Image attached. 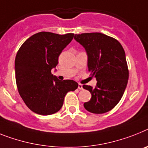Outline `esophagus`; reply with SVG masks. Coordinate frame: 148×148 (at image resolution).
<instances>
[{
    "instance_id": "obj_1",
    "label": "esophagus",
    "mask_w": 148,
    "mask_h": 148,
    "mask_svg": "<svg viewBox=\"0 0 148 148\" xmlns=\"http://www.w3.org/2000/svg\"><path fill=\"white\" fill-rule=\"evenodd\" d=\"M78 89H83V85L82 84H78Z\"/></svg>"
}]
</instances>
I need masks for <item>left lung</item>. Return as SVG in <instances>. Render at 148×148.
I'll list each match as a JSON object with an SVG mask.
<instances>
[{"instance_id":"left-lung-1","label":"left lung","mask_w":148,"mask_h":148,"mask_svg":"<svg viewBox=\"0 0 148 148\" xmlns=\"http://www.w3.org/2000/svg\"><path fill=\"white\" fill-rule=\"evenodd\" d=\"M74 39L85 48L88 56V71L95 77V88L84 85L92 95L84 104L93 114H104L118 104L126 89L129 69L125 51L117 40L101 33L75 34Z\"/></svg>"}]
</instances>
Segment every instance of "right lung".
<instances>
[{
    "label": "right lung",
    "mask_w": 148,
    "mask_h": 148,
    "mask_svg": "<svg viewBox=\"0 0 148 148\" xmlns=\"http://www.w3.org/2000/svg\"><path fill=\"white\" fill-rule=\"evenodd\" d=\"M74 34L42 32L23 43L15 59L16 82L19 95L28 108L40 115H50L62 107L64 96L77 89L72 80H59L51 74L59 56Z\"/></svg>",
    "instance_id": "1"
}]
</instances>
